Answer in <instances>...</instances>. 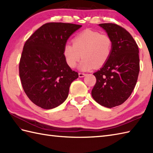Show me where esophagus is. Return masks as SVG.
<instances>
[{"label":"esophagus","instance_id":"esophagus-1","mask_svg":"<svg viewBox=\"0 0 153 153\" xmlns=\"http://www.w3.org/2000/svg\"><path fill=\"white\" fill-rule=\"evenodd\" d=\"M86 74H84V73H79V77H83L84 76H85Z\"/></svg>","mask_w":153,"mask_h":153}]
</instances>
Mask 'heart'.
<instances>
[{
  "label": "heart",
  "mask_w": 153,
  "mask_h": 153,
  "mask_svg": "<svg viewBox=\"0 0 153 153\" xmlns=\"http://www.w3.org/2000/svg\"><path fill=\"white\" fill-rule=\"evenodd\" d=\"M73 45L66 43L63 55L67 65L71 68L76 66L83 58L80 69L84 71L105 66L111 56L113 41L111 37L99 31L85 30L77 35L72 40Z\"/></svg>",
  "instance_id": "heart-1"
}]
</instances>
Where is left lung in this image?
<instances>
[{"mask_svg": "<svg viewBox=\"0 0 153 153\" xmlns=\"http://www.w3.org/2000/svg\"><path fill=\"white\" fill-rule=\"evenodd\" d=\"M113 41L111 56L93 75L96 83L91 91L94 100L107 108L119 106L134 91L139 72V48L126 29L112 23L99 24Z\"/></svg>", "mask_w": 153, "mask_h": 153, "instance_id": "1", "label": "left lung"}]
</instances>
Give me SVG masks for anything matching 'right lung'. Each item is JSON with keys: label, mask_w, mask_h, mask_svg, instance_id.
I'll use <instances>...</instances> for the list:
<instances>
[{"label": "right lung", "mask_w": 153, "mask_h": 153, "mask_svg": "<svg viewBox=\"0 0 153 153\" xmlns=\"http://www.w3.org/2000/svg\"><path fill=\"white\" fill-rule=\"evenodd\" d=\"M82 25L47 23L25 41L19 64L24 92L31 101L44 109L64 102L78 73L68 66L63 48L68 39Z\"/></svg>", "instance_id": "obj_1"}]
</instances>
